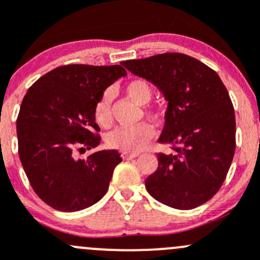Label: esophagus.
I'll list each match as a JSON object with an SVG mask.
<instances>
[{
	"label": "esophagus",
	"instance_id": "obj_1",
	"mask_svg": "<svg viewBox=\"0 0 260 260\" xmlns=\"http://www.w3.org/2000/svg\"><path fill=\"white\" fill-rule=\"evenodd\" d=\"M137 156H138V153H136V152H133V153L132 152H123L122 153L123 159H132Z\"/></svg>",
	"mask_w": 260,
	"mask_h": 260
}]
</instances>
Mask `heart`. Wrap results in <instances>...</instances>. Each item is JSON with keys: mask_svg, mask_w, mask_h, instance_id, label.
Instances as JSON below:
<instances>
[{"mask_svg": "<svg viewBox=\"0 0 260 260\" xmlns=\"http://www.w3.org/2000/svg\"><path fill=\"white\" fill-rule=\"evenodd\" d=\"M124 93L132 102L138 106H145L152 99L153 89L151 83L146 79H133L125 84ZM143 113L147 117L159 119L162 115L161 109L157 107H146ZM94 119L102 128H109L113 123L112 115V95L109 91H104L101 98L94 106ZM156 136L154 127L149 123L143 122L131 128H117L113 132L107 135V146L113 149H119L123 152H138L148 145Z\"/></svg>", "mask_w": 260, "mask_h": 260, "instance_id": "1", "label": "heart"}]
</instances>
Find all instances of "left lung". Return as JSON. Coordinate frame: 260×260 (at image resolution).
Segmentation results:
<instances>
[{"label":"left lung","mask_w":260,"mask_h":260,"mask_svg":"<svg viewBox=\"0 0 260 260\" xmlns=\"http://www.w3.org/2000/svg\"><path fill=\"white\" fill-rule=\"evenodd\" d=\"M120 64L152 81L169 102L158 142L172 153L157 154L158 167L146 188L159 203L190 210L220 190L235 153V113L215 70L180 52H165Z\"/></svg>","instance_id":"1"}]
</instances>
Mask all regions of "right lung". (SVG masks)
I'll use <instances>...</instances> for the list:
<instances>
[{"label": "right lung", "instance_id": "1", "mask_svg": "<svg viewBox=\"0 0 260 260\" xmlns=\"http://www.w3.org/2000/svg\"><path fill=\"white\" fill-rule=\"evenodd\" d=\"M124 75L120 65H64L36 80L23 96L16 122L18 156L32 190L55 210H83L108 191L122 161L119 152L79 154L101 143L94 106Z\"/></svg>", "mask_w": 260, "mask_h": 260}]
</instances>
